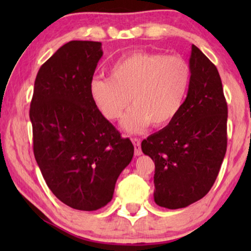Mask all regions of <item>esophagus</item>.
Returning <instances> with one entry per match:
<instances>
[{"instance_id": "esophagus-1", "label": "esophagus", "mask_w": 251, "mask_h": 251, "mask_svg": "<svg viewBox=\"0 0 251 251\" xmlns=\"http://www.w3.org/2000/svg\"><path fill=\"white\" fill-rule=\"evenodd\" d=\"M131 140H132L133 146H135V155H137V156L142 155V149H140V142H139V139L132 138Z\"/></svg>"}]
</instances>
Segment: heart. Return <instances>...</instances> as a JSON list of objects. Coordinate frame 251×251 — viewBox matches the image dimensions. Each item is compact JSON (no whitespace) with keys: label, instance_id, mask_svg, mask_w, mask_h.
<instances>
[{"label":"heart","instance_id":"obj_1","mask_svg":"<svg viewBox=\"0 0 251 251\" xmlns=\"http://www.w3.org/2000/svg\"><path fill=\"white\" fill-rule=\"evenodd\" d=\"M191 82V70L183 58L135 51L109 68V78L92 77L89 95L101 115L114 121L130 104L122 121L126 132L143 131L152 123L161 128L174 121L183 108Z\"/></svg>","mask_w":251,"mask_h":251}]
</instances>
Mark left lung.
<instances>
[{"instance_id":"1","label":"left lung","mask_w":251,"mask_h":251,"mask_svg":"<svg viewBox=\"0 0 251 251\" xmlns=\"http://www.w3.org/2000/svg\"><path fill=\"white\" fill-rule=\"evenodd\" d=\"M190 70L179 114L142 142L155 163L154 201L168 209L187 207L210 191L227 146V104L217 68L192 46Z\"/></svg>"}]
</instances>
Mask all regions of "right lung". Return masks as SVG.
I'll return each instance as SVG.
<instances>
[{
    "instance_id": "obj_1",
    "label": "right lung",
    "mask_w": 251,
    "mask_h": 251,
    "mask_svg": "<svg viewBox=\"0 0 251 251\" xmlns=\"http://www.w3.org/2000/svg\"><path fill=\"white\" fill-rule=\"evenodd\" d=\"M101 43L71 41L39 70L29 119L35 160L48 187L68 207L92 211L112 200L133 145L98 111L89 83Z\"/></svg>"
}]
</instances>
